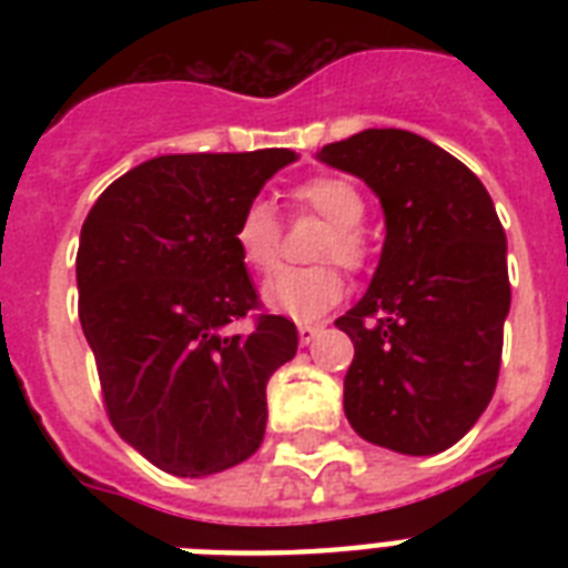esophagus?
I'll list each match as a JSON object with an SVG mask.
<instances>
[{
  "instance_id": "1",
  "label": "esophagus",
  "mask_w": 568,
  "mask_h": 568,
  "mask_svg": "<svg viewBox=\"0 0 568 568\" xmlns=\"http://www.w3.org/2000/svg\"><path fill=\"white\" fill-rule=\"evenodd\" d=\"M321 329L324 327H318V324H301V327H297L301 345H310V342H315V338L321 336Z\"/></svg>"
}]
</instances>
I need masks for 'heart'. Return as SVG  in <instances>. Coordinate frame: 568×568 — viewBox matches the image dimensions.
<instances>
[{
    "mask_svg": "<svg viewBox=\"0 0 568 568\" xmlns=\"http://www.w3.org/2000/svg\"><path fill=\"white\" fill-rule=\"evenodd\" d=\"M292 203L297 212L318 214L327 221L315 258L336 262L347 271H359L368 256V244L359 230L365 221V196L356 182L347 176H312L292 189ZM232 241L241 262L253 271H271L280 256V221L267 200H250L241 209ZM345 294V280L333 265L318 267H283L267 276L262 285V301L276 315L294 321H315L327 315Z\"/></svg>",
    "mask_w": 568,
    "mask_h": 568,
    "instance_id": "heart-1",
    "label": "heart"
}]
</instances>
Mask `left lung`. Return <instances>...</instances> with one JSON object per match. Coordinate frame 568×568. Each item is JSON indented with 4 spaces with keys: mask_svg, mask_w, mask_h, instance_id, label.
Here are the masks:
<instances>
[{
    "mask_svg": "<svg viewBox=\"0 0 568 568\" xmlns=\"http://www.w3.org/2000/svg\"><path fill=\"white\" fill-rule=\"evenodd\" d=\"M318 159L359 176L386 214L372 285L336 321L354 342L347 422L379 448L439 454L475 427L501 368L510 276L493 196L404 129H365Z\"/></svg>",
    "mask_w": 568,
    "mask_h": 568,
    "instance_id": "obj_1",
    "label": "left lung"
}]
</instances>
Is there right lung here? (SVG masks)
Returning a JSON list of instances; mask_svg holds the SVG:
<instances>
[{
  "label": "right lung",
  "instance_id": "obj_1",
  "mask_svg": "<svg viewBox=\"0 0 568 568\" xmlns=\"http://www.w3.org/2000/svg\"><path fill=\"white\" fill-rule=\"evenodd\" d=\"M292 150L159 155L102 191L84 217L75 283L114 430L168 475H217L265 439L271 374L297 327L258 310L232 230Z\"/></svg>",
  "mask_w": 568,
  "mask_h": 568
}]
</instances>
